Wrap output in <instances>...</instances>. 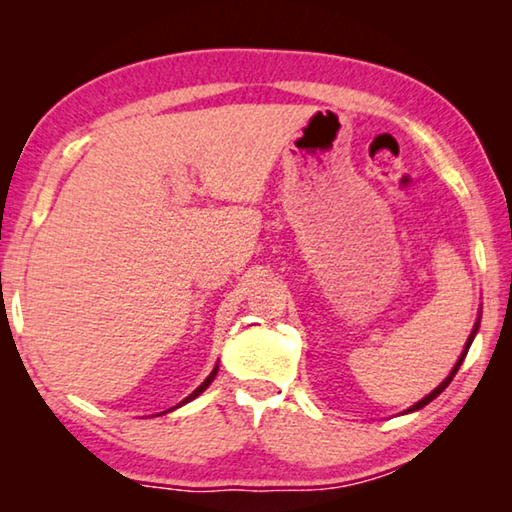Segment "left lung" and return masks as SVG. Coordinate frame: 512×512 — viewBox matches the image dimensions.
I'll use <instances>...</instances> for the list:
<instances>
[{
  "label": "left lung",
  "mask_w": 512,
  "mask_h": 512,
  "mask_svg": "<svg viewBox=\"0 0 512 512\" xmlns=\"http://www.w3.org/2000/svg\"><path fill=\"white\" fill-rule=\"evenodd\" d=\"M479 325H481V311H479V318H476V323H474V327H472V332H470V336H467V341H465V348H463V352H461V357H458V361L454 363V368H452V372H449V375H447V377H445L443 381H440V384H438L436 388H433V391H431L429 395H424L420 402H415L413 406H409V409H406L404 413H413V411H420V409H422V406H427L429 402H433V400H436V397H438L440 393H443V391H445V388L449 386V381H452V379H454V375H456V372H458V368H461V363H463V359L467 357V350H470V345H472V341H474V336H476V332H479ZM404 413H402V415H404Z\"/></svg>",
  "instance_id": "1"
}]
</instances>
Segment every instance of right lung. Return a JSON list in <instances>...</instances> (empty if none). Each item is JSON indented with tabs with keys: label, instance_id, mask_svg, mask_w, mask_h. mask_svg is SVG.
Returning a JSON list of instances; mask_svg holds the SVG:
<instances>
[{
	"label": "right lung",
	"instance_id": "add662e5",
	"mask_svg": "<svg viewBox=\"0 0 512 512\" xmlns=\"http://www.w3.org/2000/svg\"><path fill=\"white\" fill-rule=\"evenodd\" d=\"M216 372H219V363H216V366H214V370L210 372V375H207V379L203 381V384H201V386H198V388H196V391H194L192 395H187L183 402H180V404H176V406H173V409H169V411H176V409H180V406H183V404H187V402H192V400H196V397H198V395H201V393H205V388H207V386H210V384H212V381H214V377H216ZM169 411H164V413H169ZM158 415H162V413H158Z\"/></svg>",
	"mask_w": 512,
	"mask_h": 512
}]
</instances>
